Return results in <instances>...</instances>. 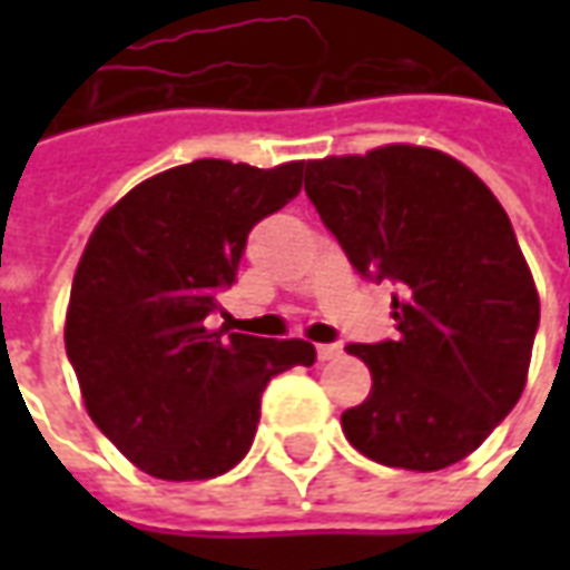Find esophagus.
Masks as SVG:
<instances>
[{
	"mask_svg": "<svg viewBox=\"0 0 570 570\" xmlns=\"http://www.w3.org/2000/svg\"><path fill=\"white\" fill-rule=\"evenodd\" d=\"M338 354H342V347L338 345H317V360H321V363H326V360H335Z\"/></svg>",
	"mask_w": 570,
	"mask_h": 570,
	"instance_id": "1",
	"label": "esophagus"
}]
</instances>
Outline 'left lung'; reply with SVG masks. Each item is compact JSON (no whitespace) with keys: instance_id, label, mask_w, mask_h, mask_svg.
Instances as JSON below:
<instances>
[{"instance_id":"8db88e82","label":"left lung","mask_w":570,"mask_h":570,"mask_svg":"<svg viewBox=\"0 0 570 570\" xmlns=\"http://www.w3.org/2000/svg\"><path fill=\"white\" fill-rule=\"evenodd\" d=\"M323 225L366 281H391L400 335L347 345L372 391L342 415L372 461L442 470L482 445L522 396L540 302L510 216L452 155L382 146L305 167Z\"/></svg>"}]
</instances>
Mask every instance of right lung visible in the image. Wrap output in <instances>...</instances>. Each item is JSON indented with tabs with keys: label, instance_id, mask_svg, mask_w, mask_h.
<instances>
[{
	"label": "right lung",
	"instance_id": "right-lung-1",
	"mask_svg": "<svg viewBox=\"0 0 570 570\" xmlns=\"http://www.w3.org/2000/svg\"><path fill=\"white\" fill-rule=\"evenodd\" d=\"M305 161L272 170L200 158L130 188L94 228L67 311L85 409L142 473L213 479L249 452L265 384L311 366L302 338L207 330L253 225L302 188Z\"/></svg>",
	"mask_w": 570,
	"mask_h": 570
}]
</instances>
